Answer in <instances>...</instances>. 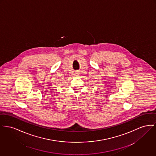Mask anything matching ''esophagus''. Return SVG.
Returning <instances> with one entry per match:
<instances>
[{
	"label": "esophagus",
	"mask_w": 156,
	"mask_h": 156,
	"mask_svg": "<svg viewBox=\"0 0 156 156\" xmlns=\"http://www.w3.org/2000/svg\"><path fill=\"white\" fill-rule=\"evenodd\" d=\"M75 73H76V74H78V73H79V71H76V72H75Z\"/></svg>",
	"instance_id": "34e87169"
}]
</instances>
